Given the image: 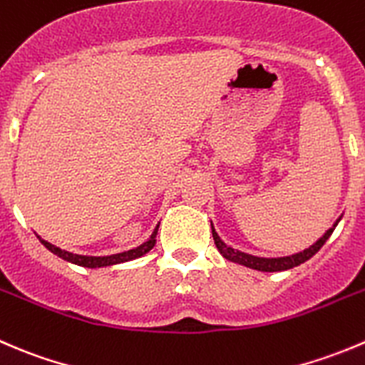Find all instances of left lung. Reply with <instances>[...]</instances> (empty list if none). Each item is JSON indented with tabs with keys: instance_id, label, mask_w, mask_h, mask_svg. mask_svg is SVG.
<instances>
[{
	"instance_id": "8db88e82",
	"label": "left lung",
	"mask_w": 365,
	"mask_h": 365,
	"mask_svg": "<svg viewBox=\"0 0 365 365\" xmlns=\"http://www.w3.org/2000/svg\"><path fill=\"white\" fill-rule=\"evenodd\" d=\"M339 221H341V217H339L337 221H335V225L331 226L330 230H327V233H324V235L321 237L317 242H314L310 247L299 251V253L289 255V257H278V258L253 257V255H247V253H244V251L233 250L232 246H228V244L222 242L221 237H219L217 232L214 230V225H212V237H214V242H215V246H217L219 253H221L226 260L235 262V264H240V265H246V267H251V269H257V271L274 272V271H285V269H292V267H296V265L307 262L309 258H312L314 255H316L317 251L323 247V244L330 239V235L334 233L335 226H337Z\"/></svg>"
}]
</instances>
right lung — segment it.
Segmentation results:
<instances>
[{
  "label": "right lung",
  "mask_w": 365,
  "mask_h": 365,
  "mask_svg": "<svg viewBox=\"0 0 365 365\" xmlns=\"http://www.w3.org/2000/svg\"><path fill=\"white\" fill-rule=\"evenodd\" d=\"M157 232H158V226L153 230V233H151L150 239H148L144 244H140L139 247H135V250L123 251V253H118V255H108V257H87V255H74V253H69V251H63V250H60V247L53 246V244H49L48 240L41 239V237H38V240H41V242L44 244L49 251H51V253H55L56 257L63 258V260L71 262V264L81 265V267L94 269V267H107V265H114V264H123V262H128V260H133V258L143 257V255H146L148 251H151V247H153L155 242H157Z\"/></svg>",
  "instance_id": "1"
}]
</instances>
